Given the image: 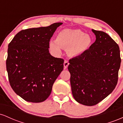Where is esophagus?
I'll list each match as a JSON object with an SVG mask.
<instances>
[{"instance_id":"esophagus-1","label":"esophagus","mask_w":123,"mask_h":123,"mask_svg":"<svg viewBox=\"0 0 123 123\" xmlns=\"http://www.w3.org/2000/svg\"><path fill=\"white\" fill-rule=\"evenodd\" d=\"M69 64V63L68 61V60H65L64 61V63H63V66H64V69H65L68 68V66Z\"/></svg>"}]
</instances>
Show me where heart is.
<instances>
[{
    "label": "heart",
    "mask_w": 123,
    "mask_h": 123,
    "mask_svg": "<svg viewBox=\"0 0 123 123\" xmlns=\"http://www.w3.org/2000/svg\"><path fill=\"white\" fill-rule=\"evenodd\" d=\"M91 43V37L81 31L67 29L61 31L56 37L55 42H50V46L57 53H60L61 47L68 50L70 55L77 56L87 50Z\"/></svg>",
    "instance_id": "heart-1"
}]
</instances>
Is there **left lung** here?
Instances as JSON below:
<instances>
[{
  "label": "left lung",
  "instance_id": "1",
  "mask_svg": "<svg viewBox=\"0 0 123 123\" xmlns=\"http://www.w3.org/2000/svg\"><path fill=\"white\" fill-rule=\"evenodd\" d=\"M96 40L80 55L70 59L72 92L77 102L94 106L115 88L121 58L118 45L109 35L92 29Z\"/></svg>",
  "mask_w": 123,
  "mask_h": 123
}]
</instances>
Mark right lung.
Here are the masks:
<instances>
[{"instance_id":"right-lung-1","label":"right lung","mask_w":123,"mask_h":123,"mask_svg":"<svg viewBox=\"0 0 123 123\" xmlns=\"http://www.w3.org/2000/svg\"><path fill=\"white\" fill-rule=\"evenodd\" d=\"M62 24L22 30L8 44L6 69L10 84L26 101H44L63 69L64 60L53 57L49 50L50 39Z\"/></svg>"}]
</instances>
